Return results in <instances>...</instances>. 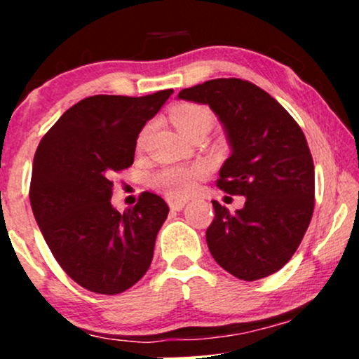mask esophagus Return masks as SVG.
<instances>
[{
	"instance_id": "obj_1",
	"label": "esophagus",
	"mask_w": 359,
	"mask_h": 359,
	"mask_svg": "<svg viewBox=\"0 0 359 359\" xmlns=\"http://www.w3.org/2000/svg\"><path fill=\"white\" fill-rule=\"evenodd\" d=\"M188 204V201L186 199H176V198H168V205L171 210H181L184 208V205Z\"/></svg>"
}]
</instances>
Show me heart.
Masks as SVG:
<instances>
[{"label":"heart","instance_id":"1","mask_svg":"<svg viewBox=\"0 0 359 359\" xmlns=\"http://www.w3.org/2000/svg\"><path fill=\"white\" fill-rule=\"evenodd\" d=\"M170 117L171 121H173L176 129L180 130V134H183L184 137H189L199 129H210L214 121L212 112H210L208 107L193 104V102H183V104L175 106L173 109H171ZM145 135L147 130L142 132L139 145L144 144ZM204 166L201 165L170 166V168L161 170L154 176V184L161 191H165L166 194L180 198V196L191 193V191L194 189L196 181H198L201 176H204Z\"/></svg>","mask_w":359,"mask_h":359}]
</instances>
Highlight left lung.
Listing matches in <instances>:
<instances>
[{
	"label": "left lung",
	"instance_id": "1",
	"mask_svg": "<svg viewBox=\"0 0 359 359\" xmlns=\"http://www.w3.org/2000/svg\"><path fill=\"white\" fill-rule=\"evenodd\" d=\"M178 97L208 104L222 122L232 155L217 186L245 196L235 212L212 201L215 217L205 232L210 255L243 281L279 271L296 253L313 212V160L302 129L273 96L240 78L184 88Z\"/></svg>",
	"mask_w": 359,
	"mask_h": 359
}]
</instances>
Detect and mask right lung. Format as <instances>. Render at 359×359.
I'll return each mask as SVG.
<instances>
[{"label": "right lung", "instance_id": "right-lung-1", "mask_svg": "<svg viewBox=\"0 0 359 359\" xmlns=\"http://www.w3.org/2000/svg\"><path fill=\"white\" fill-rule=\"evenodd\" d=\"M171 93L85 97L37 147L29 189L34 217L63 271L88 291L124 292L150 268L168 205L145 191L121 214L111 204V176L134 163L137 137Z\"/></svg>", "mask_w": 359, "mask_h": 359}]
</instances>
